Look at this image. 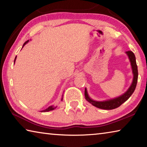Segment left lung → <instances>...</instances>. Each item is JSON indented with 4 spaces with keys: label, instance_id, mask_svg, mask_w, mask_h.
<instances>
[{
    "label": "left lung",
    "instance_id": "left-lung-1",
    "mask_svg": "<svg viewBox=\"0 0 147 147\" xmlns=\"http://www.w3.org/2000/svg\"><path fill=\"white\" fill-rule=\"evenodd\" d=\"M126 54H128L130 59V61L131 62V65L132 67L133 74H134V79L133 82L131 84L130 88L128 89V91L126 92L123 95L119 96L116 98H114L113 100H109L108 101H104V102H97L94 101L89 97L88 93H87L86 89H85V98L88 100L89 103H91L92 105L96 107V108L103 109H113L118 108L122 104H123L124 102H126L128 99L130 97V96L132 94L134 91H135V89L136 88L137 82H138V66L136 64V56L134 55L133 52L130 51H126Z\"/></svg>",
    "mask_w": 147,
    "mask_h": 147
}]
</instances>
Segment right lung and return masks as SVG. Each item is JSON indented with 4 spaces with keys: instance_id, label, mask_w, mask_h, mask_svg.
Here are the masks:
<instances>
[{
    "instance_id": "add662e5",
    "label": "right lung",
    "mask_w": 147,
    "mask_h": 147,
    "mask_svg": "<svg viewBox=\"0 0 147 147\" xmlns=\"http://www.w3.org/2000/svg\"><path fill=\"white\" fill-rule=\"evenodd\" d=\"M28 41L29 40H28V41H26L25 43H24V45H23V46L24 45H25L26 43H28ZM16 59H15V61H16ZM15 61H14V62H15ZM62 100H63V98H62ZM54 109V108L53 106H49L48 108L47 109H45V110H43V111H41L42 112H47V111H51V110H53V109Z\"/></svg>"
}]
</instances>
